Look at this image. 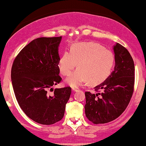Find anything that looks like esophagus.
<instances>
[{
	"label": "esophagus",
	"instance_id": "34e87169",
	"mask_svg": "<svg viewBox=\"0 0 146 146\" xmlns=\"http://www.w3.org/2000/svg\"><path fill=\"white\" fill-rule=\"evenodd\" d=\"M72 90L74 91V92H77L79 90V88L78 87H72Z\"/></svg>",
	"mask_w": 146,
	"mask_h": 146
}]
</instances>
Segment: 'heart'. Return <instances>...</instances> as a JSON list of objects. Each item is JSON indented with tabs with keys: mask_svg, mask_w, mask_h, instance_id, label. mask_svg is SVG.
Segmentation results:
<instances>
[{
	"mask_svg": "<svg viewBox=\"0 0 146 146\" xmlns=\"http://www.w3.org/2000/svg\"><path fill=\"white\" fill-rule=\"evenodd\" d=\"M114 60L112 52L98 44L76 43L72 46L70 52L62 55L58 67L62 74L67 76L78 64L79 68L66 80L68 84L76 87L87 81L92 84L101 83L110 74Z\"/></svg>",
	"mask_w": 146,
	"mask_h": 146,
	"instance_id": "b5f03b06",
	"label": "heart"
}]
</instances>
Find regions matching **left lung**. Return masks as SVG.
<instances>
[{
    "label": "left lung",
    "instance_id": "left-lung-1",
    "mask_svg": "<svg viewBox=\"0 0 146 146\" xmlns=\"http://www.w3.org/2000/svg\"><path fill=\"white\" fill-rule=\"evenodd\" d=\"M115 66L111 74L94 88L86 92V116L95 124L114 120L128 106L133 92L134 63L128 50L116 43L113 46Z\"/></svg>",
    "mask_w": 146,
    "mask_h": 146
}]
</instances>
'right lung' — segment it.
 <instances>
[{
	"label": "right lung",
	"instance_id": "1",
	"mask_svg": "<svg viewBox=\"0 0 146 146\" xmlns=\"http://www.w3.org/2000/svg\"><path fill=\"white\" fill-rule=\"evenodd\" d=\"M60 37H41L24 47L15 58L11 80L16 98L23 111L36 122L51 125L61 120L71 88L47 92L62 80L59 76Z\"/></svg>",
	"mask_w": 146,
	"mask_h": 146
}]
</instances>
